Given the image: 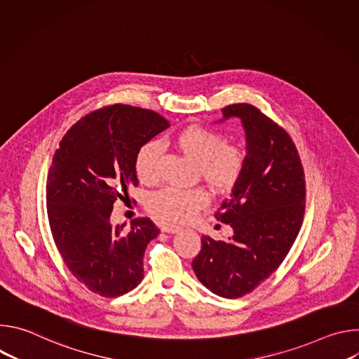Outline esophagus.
Returning <instances> with one entry per match:
<instances>
[{
  "mask_svg": "<svg viewBox=\"0 0 359 359\" xmlns=\"http://www.w3.org/2000/svg\"><path fill=\"white\" fill-rule=\"evenodd\" d=\"M162 230L166 231V233H172L173 234V233H179L182 229L179 226H175V224H166V226L162 227Z\"/></svg>",
  "mask_w": 359,
  "mask_h": 359,
  "instance_id": "1",
  "label": "esophagus"
}]
</instances>
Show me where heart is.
Returning a JSON list of instances; mask_svg holds the SVG:
<instances>
[{
	"label": "heart",
	"instance_id": "heart-1",
	"mask_svg": "<svg viewBox=\"0 0 359 359\" xmlns=\"http://www.w3.org/2000/svg\"><path fill=\"white\" fill-rule=\"evenodd\" d=\"M173 144L197 165L200 177L215 191L231 190L244 169V151L236 144H227L223 135L200 125L183 128L173 137ZM159 146L155 142L143 143L135 153L133 168L142 183L156 179ZM209 201L203 189H162L150 194L147 209L162 220L184 222L191 219Z\"/></svg>",
	"mask_w": 359,
	"mask_h": 359
}]
</instances>
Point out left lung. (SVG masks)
Here are the masks:
<instances>
[{
	"mask_svg": "<svg viewBox=\"0 0 359 359\" xmlns=\"http://www.w3.org/2000/svg\"><path fill=\"white\" fill-rule=\"evenodd\" d=\"M222 112L241 121L247 142L241 177L215 215L233 236H203L191 267L216 295L238 298L266 281L292 247L304 219L305 179L292 139L273 119L248 104Z\"/></svg>",
	"mask_w": 359,
	"mask_h": 359,
	"instance_id": "1",
	"label": "left lung"
}]
</instances>
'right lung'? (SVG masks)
<instances>
[{
	"label": "right lung",
	"instance_id": "right-lung-1",
	"mask_svg": "<svg viewBox=\"0 0 359 359\" xmlns=\"http://www.w3.org/2000/svg\"><path fill=\"white\" fill-rule=\"evenodd\" d=\"M169 128L159 114L111 105L81 118L62 137L46 182L54 241L74 277L100 297H121L143 280V255L159 229L149 217L112 226L114 203L137 186L136 150Z\"/></svg>",
	"mask_w": 359,
	"mask_h": 359
}]
</instances>
